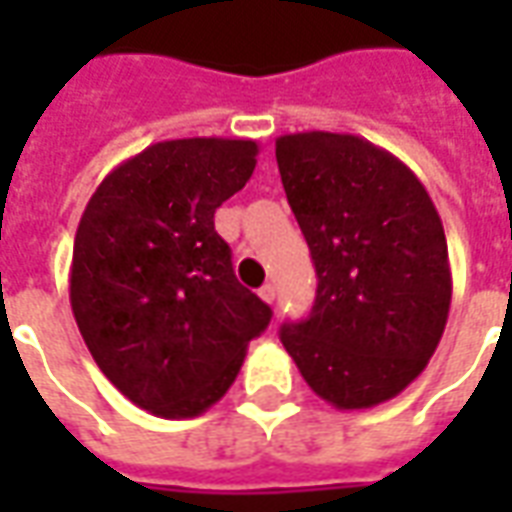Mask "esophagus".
<instances>
[{"label":"esophagus","instance_id":"esophagus-1","mask_svg":"<svg viewBox=\"0 0 512 512\" xmlns=\"http://www.w3.org/2000/svg\"><path fill=\"white\" fill-rule=\"evenodd\" d=\"M260 299L266 301V304H274V299H277V288H274L271 282L263 285V288H260Z\"/></svg>","mask_w":512,"mask_h":512}]
</instances>
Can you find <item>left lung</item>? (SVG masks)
Segmentation results:
<instances>
[{"instance_id":"left-lung-1","label":"left lung","mask_w":512,"mask_h":512,"mask_svg":"<svg viewBox=\"0 0 512 512\" xmlns=\"http://www.w3.org/2000/svg\"><path fill=\"white\" fill-rule=\"evenodd\" d=\"M277 164L318 274L312 312L282 326V345L334 408L392 400L428 367L450 315L439 211L400 158L362 136L285 134Z\"/></svg>"}]
</instances>
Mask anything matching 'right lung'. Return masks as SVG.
<instances>
[{
  "instance_id": "1",
  "label": "right lung",
  "mask_w": 512,
  "mask_h": 512,
  "mask_svg": "<svg viewBox=\"0 0 512 512\" xmlns=\"http://www.w3.org/2000/svg\"><path fill=\"white\" fill-rule=\"evenodd\" d=\"M257 153L255 139L156 142L117 164L82 213L73 318L101 373L156 417H200L222 400L271 321L213 230Z\"/></svg>"
}]
</instances>
